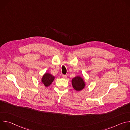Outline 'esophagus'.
I'll return each mask as SVG.
<instances>
[{
    "label": "esophagus",
    "instance_id": "34e87169",
    "mask_svg": "<svg viewBox=\"0 0 130 130\" xmlns=\"http://www.w3.org/2000/svg\"><path fill=\"white\" fill-rule=\"evenodd\" d=\"M62 77H63V78H64V79H66L67 78V76L66 75H62Z\"/></svg>",
    "mask_w": 130,
    "mask_h": 130
}]
</instances>
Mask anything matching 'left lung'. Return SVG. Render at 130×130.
Wrapping results in <instances>:
<instances>
[{
    "label": "left lung",
    "mask_w": 130,
    "mask_h": 130,
    "mask_svg": "<svg viewBox=\"0 0 130 130\" xmlns=\"http://www.w3.org/2000/svg\"><path fill=\"white\" fill-rule=\"evenodd\" d=\"M72 87L77 91L82 90L85 86V82L82 78L80 76H77L73 78L71 80Z\"/></svg>",
    "instance_id": "8db88e82"
}]
</instances>
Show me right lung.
<instances>
[{
    "mask_svg": "<svg viewBox=\"0 0 130 130\" xmlns=\"http://www.w3.org/2000/svg\"><path fill=\"white\" fill-rule=\"evenodd\" d=\"M54 79V76H53L49 73H45L42 78V82L46 87L50 86Z\"/></svg>",
    "mask_w": 130,
    "mask_h": 130,
    "instance_id": "add662e5",
    "label": "right lung"
}]
</instances>
